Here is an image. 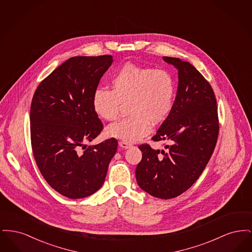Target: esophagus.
Instances as JSON below:
<instances>
[{
  "label": "esophagus",
  "instance_id": "1",
  "mask_svg": "<svg viewBox=\"0 0 252 252\" xmlns=\"http://www.w3.org/2000/svg\"><path fill=\"white\" fill-rule=\"evenodd\" d=\"M119 146L122 147V148L126 149V148H129L131 145L129 144H127V143H125V142H119Z\"/></svg>",
  "mask_w": 252,
  "mask_h": 252
}]
</instances>
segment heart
Listing matches in <instances>:
<instances>
[{
	"mask_svg": "<svg viewBox=\"0 0 252 252\" xmlns=\"http://www.w3.org/2000/svg\"><path fill=\"white\" fill-rule=\"evenodd\" d=\"M111 90L94 92L93 104L104 120H115L122 104L127 105L128 117L110 125L107 135L125 143H136L146 136L151 124L167 119L174 108L177 87L173 75L163 70L126 63L111 78Z\"/></svg>",
	"mask_w": 252,
	"mask_h": 252,
	"instance_id": "b5f03b06",
	"label": "heart"
}]
</instances>
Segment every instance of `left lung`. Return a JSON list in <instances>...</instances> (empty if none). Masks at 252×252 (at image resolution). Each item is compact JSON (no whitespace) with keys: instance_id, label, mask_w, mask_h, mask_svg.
<instances>
[{"instance_id":"8db88e82","label":"left lung","mask_w":252,"mask_h":252,"mask_svg":"<svg viewBox=\"0 0 252 252\" xmlns=\"http://www.w3.org/2000/svg\"><path fill=\"white\" fill-rule=\"evenodd\" d=\"M179 71L174 108L159 126L155 142L168 141L166 150L141 144L142 160L136 180L144 192L174 198L188 190L200 177L216 147L219 122L214 90L192 64L178 58H162Z\"/></svg>"}]
</instances>
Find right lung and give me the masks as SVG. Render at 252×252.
Segmentation results:
<instances>
[{"instance_id": "add662e5", "label": "right lung", "mask_w": 252, "mask_h": 252, "mask_svg": "<svg viewBox=\"0 0 252 252\" xmlns=\"http://www.w3.org/2000/svg\"><path fill=\"white\" fill-rule=\"evenodd\" d=\"M112 62L108 55L71 58L40 82L32 99L30 133L36 165L49 185L68 198L98 191L117 150L114 138L85 144L103 129L93 98Z\"/></svg>"}]
</instances>
